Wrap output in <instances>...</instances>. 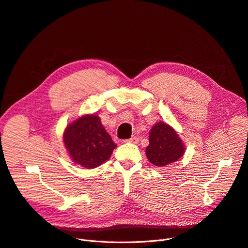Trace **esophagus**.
Returning <instances> with one entry per match:
<instances>
[{
	"mask_svg": "<svg viewBox=\"0 0 248 248\" xmlns=\"http://www.w3.org/2000/svg\"><path fill=\"white\" fill-rule=\"evenodd\" d=\"M124 143H132V144H137L139 142V138H137L136 136H133L131 139L124 140Z\"/></svg>",
	"mask_w": 248,
	"mask_h": 248,
	"instance_id": "34e87169",
	"label": "esophagus"
}]
</instances>
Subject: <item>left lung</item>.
<instances>
[{
    "label": "left lung",
    "mask_w": 248,
    "mask_h": 248,
    "mask_svg": "<svg viewBox=\"0 0 248 248\" xmlns=\"http://www.w3.org/2000/svg\"><path fill=\"white\" fill-rule=\"evenodd\" d=\"M185 152V143L171 125L158 122L151 128L146 156L153 165L164 167L178 161Z\"/></svg>",
    "instance_id": "1"
}]
</instances>
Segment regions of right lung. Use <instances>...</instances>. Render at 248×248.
I'll return each mask as SVG.
<instances>
[{
	"mask_svg": "<svg viewBox=\"0 0 248 248\" xmlns=\"http://www.w3.org/2000/svg\"><path fill=\"white\" fill-rule=\"evenodd\" d=\"M62 139L73 162L87 169L103 164L116 148L95 113L81 115L68 124Z\"/></svg>",
	"mask_w": 248,
	"mask_h": 248,
	"instance_id": "obj_1",
	"label": "right lung"
}]
</instances>
